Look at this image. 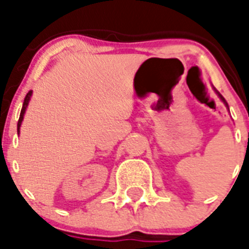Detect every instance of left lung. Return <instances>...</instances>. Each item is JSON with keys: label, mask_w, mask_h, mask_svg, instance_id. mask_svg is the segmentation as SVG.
Returning <instances> with one entry per match:
<instances>
[{"label": "left lung", "mask_w": 249, "mask_h": 249, "mask_svg": "<svg viewBox=\"0 0 249 249\" xmlns=\"http://www.w3.org/2000/svg\"><path fill=\"white\" fill-rule=\"evenodd\" d=\"M213 90H215V93H216V94H217V96H219V98H220V100L223 101V102H224V105H225V106H226V108H228V110H229V106H228V104H226V101H225V98H224V97H223V96H221V94H220V93H219V92H217V90H216V89H215V88H213Z\"/></svg>", "instance_id": "1"}]
</instances>
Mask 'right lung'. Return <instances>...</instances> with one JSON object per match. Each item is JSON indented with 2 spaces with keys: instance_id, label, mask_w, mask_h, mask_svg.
<instances>
[{
  "instance_id": "1",
  "label": "right lung",
  "mask_w": 249,
  "mask_h": 249,
  "mask_svg": "<svg viewBox=\"0 0 249 249\" xmlns=\"http://www.w3.org/2000/svg\"><path fill=\"white\" fill-rule=\"evenodd\" d=\"M33 94V90H29V92L26 93L25 98H24V104H23V108H21V112H20V118L19 121H18V134L20 133V126H21V123H23V119H24V115H25V111L28 108V105H29V101H30V97Z\"/></svg>"
}]
</instances>
